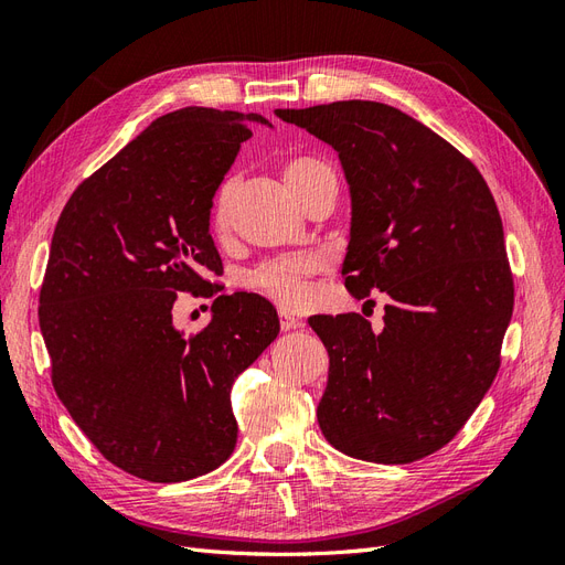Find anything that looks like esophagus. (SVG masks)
I'll list each match as a JSON object with an SVG mask.
<instances>
[{"mask_svg": "<svg viewBox=\"0 0 565 565\" xmlns=\"http://www.w3.org/2000/svg\"><path fill=\"white\" fill-rule=\"evenodd\" d=\"M278 318H280V328H282V332H289V330H299L301 328V318H297L295 313H289V311H285V309H280L278 311Z\"/></svg>", "mask_w": 565, "mask_h": 565, "instance_id": "1", "label": "esophagus"}]
</instances>
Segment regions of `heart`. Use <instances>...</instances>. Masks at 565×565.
I'll use <instances>...</instances> for the list:
<instances>
[{"instance_id": "heart-1", "label": "heart", "mask_w": 565, "mask_h": 565, "mask_svg": "<svg viewBox=\"0 0 565 565\" xmlns=\"http://www.w3.org/2000/svg\"><path fill=\"white\" fill-rule=\"evenodd\" d=\"M320 162L313 160H295L285 167V181L287 185L295 188L316 172ZM235 183L226 181L221 185V191L214 200V214H212V224L216 231H226L228 226V210H231V200H233ZM324 268V259L316 252H299V254H287V256H276V259H268L252 268L247 273V285L259 292L262 297L276 301L280 306H301L306 299H309V285L311 278L318 276V273Z\"/></svg>"}]
</instances>
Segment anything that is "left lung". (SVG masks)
Wrapping results in <instances>:
<instances>
[{
    "instance_id": "1",
    "label": "left lung",
    "mask_w": 565,
    "mask_h": 565,
    "mask_svg": "<svg viewBox=\"0 0 565 565\" xmlns=\"http://www.w3.org/2000/svg\"><path fill=\"white\" fill-rule=\"evenodd\" d=\"M276 115L337 150L351 195L341 276L355 299L388 295L380 332L358 313L309 320L330 355L320 431L355 459H422L455 438L500 367L514 282L498 204L457 148L398 108Z\"/></svg>"
}]
</instances>
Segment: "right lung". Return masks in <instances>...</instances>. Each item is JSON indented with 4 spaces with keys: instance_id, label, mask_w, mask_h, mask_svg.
<instances>
[{
    "instance_id": "add662e5",
    "label": "right lung",
    "mask_w": 565,
    "mask_h": 565,
    "mask_svg": "<svg viewBox=\"0 0 565 565\" xmlns=\"http://www.w3.org/2000/svg\"><path fill=\"white\" fill-rule=\"evenodd\" d=\"M249 122L268 119L198 106L158 117L77 185L51 237L40 292L51 382L98 452L143 481L224 465L233 382L280 332L268 299L210 282L214 195ZM177 291L215 297L193 338L171 322Z\"/></svg>"
}]
</instances>
